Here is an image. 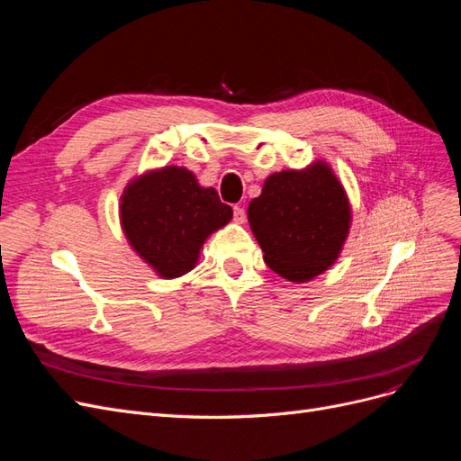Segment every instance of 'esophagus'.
<instances>
[{
  "label": "esophagus",
  "mask_w": 461,
  "mask_h": 461,
  "mask_svg": "<svg viewBox=\"0 0 461 461\" xmlns=\"http://www.w3.org/2000/svg\"><path fill=\"white\" fill-rule=\"evenodd\" d=\"M232 215H234L236 222H244L246 221V212H244L242 205H234L232 207Z\"/></svg>",
  "instance_id": "1"
}]
</instances>
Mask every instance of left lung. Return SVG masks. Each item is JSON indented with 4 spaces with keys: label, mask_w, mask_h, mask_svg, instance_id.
Wrapping results in <instances>:
<instances>
[{
    "label": "left lung",
    "mask_w": 461,
    "mask_h": 461,
    "mask_svg": "<svg viewBox=\"0 0 461 461\" xmlns=\"http://www.w3.org/2000/svg\"><path fill=\"white\" fill-rule=\"evenodd\" d=\"M248 221L269 267L305 283L339 258L350 227V205L325 163L275 173L249 202Z\"/></svg>",
    "instance_id": "obj_1"
}]
</instances>
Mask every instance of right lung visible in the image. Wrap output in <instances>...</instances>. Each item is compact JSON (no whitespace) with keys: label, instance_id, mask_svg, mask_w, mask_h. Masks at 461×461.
<instances>
[{"label":"right lung","instance_id":"right-lung-1","mask_svg":"<svg viewBox=\"0 0 461 461\" xmlns=\"http://www.w3.org/2000/svg\"><path fill=\"white\" fill-rule=\"evenodd\" d=\"M232 219L215 188H202L188 169L165 167L136 178L121 198L129 242L165 278L188 273L203 240Z\"/></svg>","mask_w":461,"mask_h":461}]
</instances>
